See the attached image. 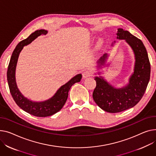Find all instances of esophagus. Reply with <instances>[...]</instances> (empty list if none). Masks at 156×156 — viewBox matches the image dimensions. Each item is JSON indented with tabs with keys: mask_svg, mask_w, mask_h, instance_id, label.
I'll return each mask as SVG.
<instances>
[{
	"mask_svg": "<svg viewBox=\"0 0 156 156\" xmlns=\"http://www.w3.org/2000/svg\"><path fill=\"white\" fill-rule=\"evenodd\" d=\"M82 75H83V78H86L91 76L92 75V72L90 70H86V71L83 72Z\"/></svg>",
	"mask_w": 156,
	"mask_h": 156,
	"instance_id": "34e87169",
	"label": "esophagus"
}]
</instances>
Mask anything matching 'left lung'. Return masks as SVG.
<instances>
[{"instance_id":"obj_1","label":"left lung","mask_w":156,"mask_h":156,"mask_svg":"<svg viewBox=\"0 0 156 156\" xmlns=\"http://www.w3.org/2000/svg\"><path fill=\"white\" fill-rule=\"evenodd\" d=\"M117 35L118 39H125L132 48L136 62L129 83L123 88H115L102 77H95L97 85L93 93V100L99 107L109 113L120 112L137 105L146 90L151 75L147 52L142 41L121 28L118 29ZM107 58V54L100 58L99 66L104 64Z\"/></svg>"}]
</instances>
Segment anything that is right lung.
<instances>
[{
	"instance_id": "right-lung-1",
	"label": "right lung",
	"mask_w": 156,
	"mask_h": 156,
	"mask_svg": "<svg viewBox=\"0 0 156 156\" xmlns=\"http://www.w3.org/2000/svg\"><path fill=\"white\" fill-rule=\"evenodd\" d=\"M48 31L44 29L36 30L27 38L23 40L17 45L10 58L8 66L7 76L8 85L11 95L16 104L25 112L39 117L51 116L59 112L67 100L68 91L72 85L75 83L80 82L81 79V74H78L71 78L66 84L61 86L53 97L40 102L33 101L24 97L17 88L16 81V68L19 55L24 46L30 44L36 37L41 35L46 34Z\"/></svg>"
}]
</instances>
